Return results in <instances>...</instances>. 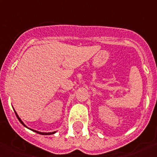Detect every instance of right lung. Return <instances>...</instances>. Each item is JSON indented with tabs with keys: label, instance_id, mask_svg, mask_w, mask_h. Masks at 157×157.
<instances>
[{
	"label": "right lung",
	"instance_id": "1",
	"mask_svg": "<svg viewBox=\"0 0 157 157\" xmlns=\"http://www.w3.org/2000/svg\"><path fill=\"white\" fill-rule=\"evenodd\" d=\"M15 113H16V115H17V118H18V120L20 121V122L21 123L23 126H25V124H24V123L22 122V121L20 119V117H18V115L17 114V112H16V111H15ZM33 131H34V130H33ZM34 132H36V133H39V134H40V135H52V134H54V133H55V132H49V133H44V132H36V131H34Z\"/></svg>",
	"mask_w": 157,
	"mask_h": 157
}]
</instances>
